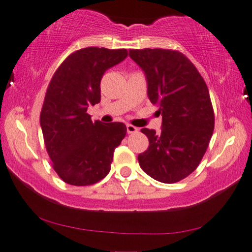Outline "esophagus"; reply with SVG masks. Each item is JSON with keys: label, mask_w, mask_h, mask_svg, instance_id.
Listing matches in <instances>:
<instances>
[{"label": "esophagus", "mask_w": 252, "mask_h": 252, "mask_svg": "<svg viewBox=\"0 0 252 252\" xmlns=\"http://www.w3.org/2000/svg\"><path fill=\"white\" fill-rule=\"evenodd\" d=\"M126 128H127V133H128V134L136 133L137 130H139V128H137V127L133 126V125H130V124H127V125H126Z\"/></svg>", "instance_id": "esophagus-1"}]
</instances>
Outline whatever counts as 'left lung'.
Segmentation results:
<instances>
[{
  "label": "left lung",
  "mask_w": 252,
  "mask_h": 252,
  "mask_svg": "<svg viewBox=\"0 0 252 252\" xmlns=\"http://www.w3.org/2000/svg\"><path fill=\"white\" fill-rule=\"evenodd\" d=\"M129 57L146 74L148 97L163 117L160 134L141 129L149 147L137 156L139 164L155 180L174 184L197 168L211 140L215 115L208 86L180 51L130 49Z\"/></svg>",
  "instance_id": "left-lung-1"
}]
</instances>
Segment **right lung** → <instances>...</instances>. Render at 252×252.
Returning <instances> with one entry per match:
<instances>
[{
    "mask_svg": "<svg viewBox=\"0 0 252 252\" xmlns=\"http://www.w3.org/2000/svg\"><path fill=\"white\" fill-rule=\"evenodd\" d=\"M127 55L126 49L84 48L66 57L51 78L40 125L54 170L68 185H94L111 170L113 151L125 137L126 126L93 122L87 109L101 101L104 72Z\"/></svg>",
    "mask_w": 252,
    "mask_h": 252,
    "instance_id": "obj_1",
    "label": "right lung"
}]
</instances>
